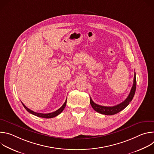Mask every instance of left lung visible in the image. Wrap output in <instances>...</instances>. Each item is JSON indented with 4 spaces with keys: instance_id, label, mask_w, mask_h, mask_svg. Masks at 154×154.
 <instances>
[{
    "instance_id": "1",
    "label": "left lung",
    "mask_w": 154,
    "mask_h": 154,
    "mask_svg": "<svg viewBox=\"0 0 154 154\" xmlns=\"http://www.w3.org/2000/svg\"><path fill=\"white\" fill-rule=\"evenodd\" d=\"M136 86H137V80H136V74L135 72L134 74V83L133 86L131 87V89L130 90V92L128 96V97L126 98V99L121 102V103L113 106H102L97 105L95 103L91 98L90 97V103L93 108L94 110L99 113L105 115H115L119 112L122 111L124 109L133 99L135 93L136 91Z\"/></svg>"
}]
</instances>
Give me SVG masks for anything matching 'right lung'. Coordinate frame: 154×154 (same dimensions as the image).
I'll return each mask as SVG.
<instances>
[{
  "instance_id": "right-lung-1",
  "label": "right lung",
  "mask_w": 154,
  "mask_h": 154,
  "mask_svg": "<svg viewBox=\"0 0 154 154\" xmlns=\"http://www.w3.org/2000/svg\"><path fill=\"white\" fill-rule=\"evenodd\" d=\"M66 101H67V99H66V101L64 102V104L58 109H57V111H55L54 112L50 113H41L35 112L31 110V109H30L29 108H28L23 102H22V103H23V106H24V108H26V109L28 112H29L30 113H31V114H32L35 116H36L38 117L43 118H52L54 117H55V116H58L59 114H60L63 111V109H64V108L66 106Z\"/></svg>"
}]
</instances>
